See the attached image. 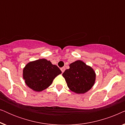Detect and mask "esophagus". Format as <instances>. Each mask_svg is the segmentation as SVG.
Listing matches in <instances>:
<instances>
[{
    "instance_id": "1",
    "label": "esophagus",
    "mask_w": 125,
    "mask_h": 125,
    "mask_svg": "<svg viewBox=\"0 0 125 125\" xmlns=\"http://www.w3.org/2000/svg\"><path fill=\"white\" fill-rule=\"evenodd\" d=\"M65 67H62L61 68V72H62V73L64 72L65 71Z\"/></svg>"
}]
</instances>
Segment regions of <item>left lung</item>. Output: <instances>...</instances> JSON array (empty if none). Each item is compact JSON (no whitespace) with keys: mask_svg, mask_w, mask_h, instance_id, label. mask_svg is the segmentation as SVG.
<instances>
[{"mask_svg":"<svg viewBox=\"0 0 125 125\" xmlns=\"http://www.w3.org/2000/svg\"><path fill=\"white\" fill-rule=\"evenodd\" d=\"M62 76L69 89L77 94L89 91L95 81V73L93 68L81 60L70 64L69 69L65 71Z\"/></svg>","mask_w":125,"mask_h":125,"instance_id":"obj_1","label":"left lung"}]
</instances>
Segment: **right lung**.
I'll list each match as a JSON object with an SVG mask.
<instances>
[{"label": "right lung", "instance_id": "right-lung-1", "mask_svg": "<svg viewBox=\"0 0 125 125\" xmlns=\"http://www.w3.org/2000/svg\"><path fill=\"white\" fill-rule=\"evenodd\" d=\"M61 73L57 66L42 59L28 63L23 69V76L29 88L41 92L48 88L54 78Z\"/></svg>", "mask_w": 125, "mask_h": 125}]
</instances>
